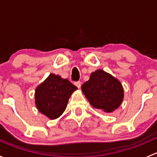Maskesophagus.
I'll return each instance as SVG.
<instances>
[{"label":"esophagus","mask_w":157,"mask_h":157,"mask_svg":"<svg viewBox=\"0 0 157 157\" xmlns=\"http://www.w3.org/2000/svg\"><path fill=\"white\" fill-rule=\"evenodd\" d=\"M74 84H75V86H77V88H80V86H81V83H80V81L74 82Z\"/></svg>","instance_id":"1"}]
</instances>
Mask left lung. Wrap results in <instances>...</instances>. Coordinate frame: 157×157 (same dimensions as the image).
Returning a JSON list of instances; mask_svg holds the SVG:
<instances>
[{
    "label": "left lung",
    "instance_id": "left-lung-1",
    "mask_svg": "<svg viewBox=\"0 0 157 157\" xmlns=\"http://www.w3.org/2000/svg\"><path fill=\"white\" fill-rule=\"evenodd\" d=\"M82 90L94 108L111 112L121 105L124 91L121 83L112 75L97 70L82 85Z\"/></svg>",
    "mask_w": 157,
    "mask_h": 157
}]
</instances>
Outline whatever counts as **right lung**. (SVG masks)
<instances>
[{
  "label": "right lung",
  "instance_id": "obj_1",
  "mask_svg": "<svg viewBox=\"0 0 157 157\" xmlns=\"http://www.w3.org/2000/svg\"><path fill=\"white\" fill-rule=\"evenodd\" d=\"M77 89L67 79L51 74L36 88V107L41 113L51 119L58 118L65 110L71 95Z\"/></svg>",
  "mask_w": 157,
  "mask_h": 157
}]
</instances>
